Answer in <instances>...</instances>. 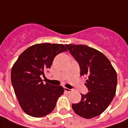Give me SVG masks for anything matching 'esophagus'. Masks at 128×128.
<instances>
[{"mask_svg": "<svg viewBox=\"0 0 128 128\" xmlns=\"http://www.w3.org/2000/svg\"><path fill=\"white\" fill-rule=\"evenodd\" d=\"M64 91L67 92V93H71L72 91V89H68V88H64Z\"/></svg>", "mask_w": 128, "mask_h": 128, "instance_id": "obj_1", "label": "esophagus"}]
</instances>
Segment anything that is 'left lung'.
<instances>
[{
  "instance_id": "left-lung-1",
  "label": "left lung",
  "mask_w": 128,
  "mask_h": 128,
  "mask_svg": "<svg viewBox=\"0 0 128 128\" xmlns=\"http://www.w3.org/2000/svg\"><path fill=\"white\" fill-rule=\"evenodd\" d=\"M79 63L80 76L87 77L85 85L89 92L81 94L79 103L72 104L76 114L84 118L100 115L110 104L116 94L117 74L105 55L83 44H65Z\"/></svg>"
}]
</instances>
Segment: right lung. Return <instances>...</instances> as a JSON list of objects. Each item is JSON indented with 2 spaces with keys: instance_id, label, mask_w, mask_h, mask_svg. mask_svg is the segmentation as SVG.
Wrapping results in <instances>:
<instances>
[{
  "instance_id": "add662e5",
  "label": "right lung",
  "mask_w": 128,
  "mask_h": 128,
  "mask_svg": "<svg viewBox=\"0 0 128 128\" xmlns=\"http://www.w3.org/2000/svg\"><path fill=\"white\" fill-rule=\"evenodd\" d=\"M67 51L62 44L41 43L28 48L12 66L11 82L20 105L24 112L35 118L46 116L53 110L62 86L43 84L40 78L51 66L54 57Z\"/></svg>"
}]
</instances>
